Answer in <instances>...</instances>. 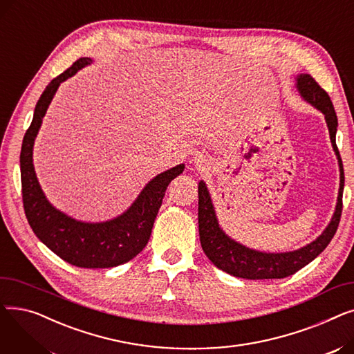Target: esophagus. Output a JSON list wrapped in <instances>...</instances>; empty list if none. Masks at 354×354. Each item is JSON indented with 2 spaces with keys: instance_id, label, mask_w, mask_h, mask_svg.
<instances>
[{
  "instance_id": "esophagus-1",
  "label": "esophagus",
  "mask_w": 354,
  "mask_h": 354,
  "mask_svg": "<svg viewBox=\"0 0 354 354\" xmlns=\"http://www.w3.org/2000/svg\"><path fill=\"white\" fill-rule=\"evenodd\" d=\"M195 163H196V166H199V167H202V169H203V167L208 165V159L203 156V155H196L195 156Z\"/></svg>"
}]
</instances>
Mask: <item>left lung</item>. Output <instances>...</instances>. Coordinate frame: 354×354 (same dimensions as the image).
<instances>
[{
    "mask_svg": "<svg viewBox=\"0 0 354 354\" xmlns=\"http://www.w3.org/2000/svg\"><path fill=\"white\" fill-rule=\"evenodd\" d=\"M301 96L311 103L314 107L322 110L328 126L330 139L337 155L340 166V189L336 212H334L331 222L326 231L307 247L292 252L281 254H267L250 250L241 245L230 236H227L218 225L215 211L211 202V196L205 183L199 182L198 185V224H199V238L203 252L209 258V261L219 270L231 275L247 278V280H272V278H286L295 274L303 267L326 250L330 244L339 227L343 211V188H344V171L343 162L336 145V130H337V116L334 111L333 103L327 91L315 82L310 74H301L297 79Z\"/></svg>",
    "mask_w": 354,
    "mask_h": 354,
    "instance_id": "1",
    "label": "left lung"
}]
</instances>
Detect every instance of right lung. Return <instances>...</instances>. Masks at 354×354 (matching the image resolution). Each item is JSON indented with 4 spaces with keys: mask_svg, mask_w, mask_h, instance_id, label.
Listing matches in <instances>:
<instances>
[{
    "mask_svg": "<svg viewBox=\"0 0 354 354\" xmlns=\"http://www.w3.org/2000/svg\"><path fill=\"white\" fill-rule=\"evenodd\" d=\"M90 59H79L53 79L37 102L34 118L21 147V191L26 216L44 245L66 263L80 268H110L135 258L147 244L167 185L183 172L185 165L158 175L146 185L136 202L119 218L103 224H84L62 214L46 199L32 166V145L43 116L60 83L74 76Z\"/></svg>",
    "mask_w": 354,
    "mask_h": 354,
    "instance_id": "add662e5",
    "label": "right lung"
}]
</instances>
